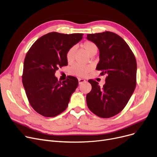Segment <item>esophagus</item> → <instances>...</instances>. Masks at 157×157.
Masks as SVG:
<instances>
[{"instance_id":"1","label":"esophagus","mask_w":157,"mask_h":157,"mask_svg":"<svg viewBox=\"0 0 157 157\" xmlns=\"http://www.w3.org/2000/svg\"><path fill=\"white\" fill-rule=\"evenodd\" d=\"M78 82H79V85H81V84H82L83 83L86 82V81L84 79H82V78H78Z\"/></svg>"}]
</instances>
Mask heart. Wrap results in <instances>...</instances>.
Instances as JSON below:
<instances>
[{"label":"heart","instance_id":"b5f03b06","mask_svg":"<svg viewBox=\"0 0 157 157\" xmlns=\"http://www.w3.org/2000/svg\"><path fill=\"white\" fill-rule=\"evenodd\" d=\"M83 48L87 52L88 55L92 56L95 55L98 51V47L95 43L91 41H86L82 45ZM75 52H76V48L72 47L68 50L66 54V59L68 63H72L74 58ZM91 70V67L89 65H81L76 64L71 68V72L78 76H83L89 72Z\"/></svg>","mask_w":157,"mask_h":157}]
</instances>
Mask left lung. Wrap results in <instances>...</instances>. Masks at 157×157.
<instances>
[{
  "mask_svg": "<svg viewBox=\"0 0 157 157\" xmlns=\"http://www.w3.org/2000/svg\"><path fill=\"white\" fill-rule=\"evenodd\" d=\"M86 38L99 51L96 69L102 71L101 75H108L102 87L97 81H88L92 90L86 95V104L98 116L112 117L123 110L135 90L136 59L125 41L114 33L89 34Z\"/></svg>",
  "mask_w": 157,
  "mask_h": 157,
  "instance_id": "left-lung-1",
  "label": "left lung"
}]
</instances>
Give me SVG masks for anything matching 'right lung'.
Listing matches in <instances>:
<instances>
[{"mask_svg": "<svg viewBox=\"0 0 157 157\" xmlns=\"http://www.w3.org/2000/svg\"><path fill=\"white\" fill-rule=\"evenodd\" d=\"M83 35L47 33L38 38L26 54L23 85L32 108L44 117H52L62 113L78 86L76 78L69 76L65 81H59L54 74L59 67L67 65L68 50Z\"/></svg>", "mask_w": 157, "mask_h": 157, "instance_id": "add662e5", "label": "right lung"}]
</instances>
